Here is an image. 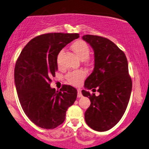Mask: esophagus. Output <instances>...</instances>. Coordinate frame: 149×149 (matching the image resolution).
<instances>
[{
	"label": "esophagus",
	"mask_w": 149,
	"mask_h": 149,
	"mask_svg": "<svg viewBox=\"0 0 149 149\" xmlns=\"http://www.w3.org/2000/svg\"><path fill=\"white\" fill-rule=\"evenodd\" d=\"M77 91H78V97H81L82 96H83L80 89H78V90H77Z\"/></svg>",
	"instance_id": "esophagus-1"
}]
</instances>
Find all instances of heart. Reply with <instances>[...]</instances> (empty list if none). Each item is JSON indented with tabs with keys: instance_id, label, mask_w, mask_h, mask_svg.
Returning <instances> with one entry per match:
<instances>
[{
	"instance_id": "1",
	"label": "heart",
	"mask_w": 149,
	"mask_h": 149,
	"mask_svg": "<svg viewBox=\"0 0 149 149\" xmlns=\"http://www.w3.org/2000/svg\"><path fill=\"white\" fill-rule=\"evenodd\" d=\"M73 49L76 55L82 60H85L89 57L90 53V49L89 45L84 40H78L72 45ZM86 76V73L84 71H76L69 73L66 76L68 81L73 85H79Z\"/></svg>"
}]
</instances>
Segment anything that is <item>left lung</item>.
<instances>
[{
    "instance_id": "1",
    "label": "left lung",
    "mask_w": 149,
    "mask_h": 149,
    "mask_svg": "<svg viewBox=\"0 0 149 149\" xmlns=\"http://www.w3.org/2000/svg\"><path fill=\"white\" fill-rule=\"evenodd\" d=\"M83 39L90 45L95 54V68L85 81V88L100 95L83 90L90 99V106L85 113L86 123L94 130L111 129L123 116L129 103L132 83L125 53L111 40L94 35Z\"/></svg>"
}]
</instances>
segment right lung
I'll return each instance as SVG.
<instances>
[{"label":"right lung","instance_id":"right-lung-1","mask_svg":"<svg viewBox=\"0 0 149 149\" xmlns=\"http://www.w3.org/2000/svg\"><path fill=\"white\" fill-rule=\"evenodd\" d=\"M78 33H50L31 40L22 49L15 67V83L22 109L29 120L43 129L63 123L66 112L77 97V90L64 85L51 88L57 71V56Z\"/></svg>","mask_w":149,"mask_h":149}]
</instances>
